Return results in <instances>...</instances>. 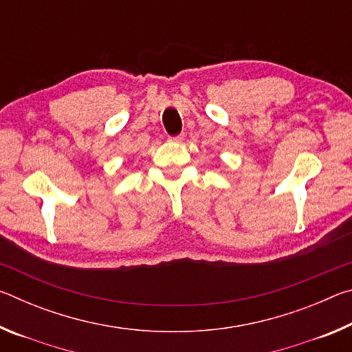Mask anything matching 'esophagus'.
<instances>
[{"label":"esophagus","instance_id":"1","mask_svg":"<svg viewBox=\"0 0 352 352\" xmlns=\"http://www.w3.org/2000/svg\"><path fill=\"white\" fill-rule=\"evenodd\" d=\"M183 138H184V135L180 133V135H177V136H169V141H172V142H182Z\"/></svg>","mask_w":352,"mask_h":352}]
</instances>
